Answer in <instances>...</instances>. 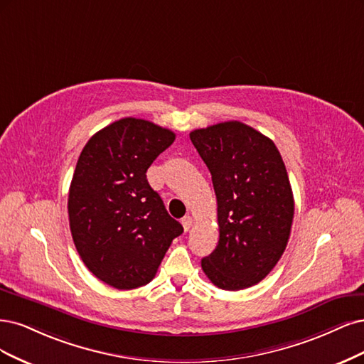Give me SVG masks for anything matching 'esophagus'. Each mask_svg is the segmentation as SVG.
Wrapping results in <instances>:
<instances>
[{
  "mask_svg": "<svg viewBox=\"0 0 364 364\" xmlns=\"http://www.w3.org/2000/svg\"><path fill=\"white\" fill-rule=\"evenodd\" d=\"M181 224H183L184 231H189V228H191L192 224H193V220H192L191 216H184V218L181 219Z\"/></svg>",
  "mask_w": 364,
  "mask_h": 364,
  "instance_id": "esophagus-1",
  "label": "esophagus"
}]
</instances>
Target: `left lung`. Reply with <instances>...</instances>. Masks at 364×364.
<instances>
[{
    "mask_svg": "<svg viewBox=\"0 0 364 364\" xmlns=\"http://www.w3.org/2000/svg\"><path fill=\"white\" fill-rule=\"evenodd\" d=\"M191 140L218 201L219 242L203 271L219 289L251 287L275 267L290 237L295 201L284 161L271 139L239 121L193 130Z\"/></svg>",
    "mask_w": 364,
    "mask_h": 364,
    "instance_id": "1",
    "label": "left lung"
}]
</instances>
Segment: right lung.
<instances>
[{
	"mask_svg": "<svg viewBox=\"0 0 364 364\" xmlns=\"http://www.w3.org/2000/svg\"><path fill=\"white\" fill-rule=\"evenodd\" d=\"M173 140L168 128L122 118L93 134L78 157L69 227L86 267L114 289L148 284L183 232L146 180L151 163Z\"/></svg>",
	"mask_w": 364,
	"mask_h": 364,
	"instance_id": "obj_1",
	"label": "right lung"
}]
</instances>
